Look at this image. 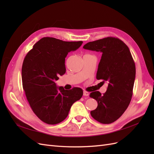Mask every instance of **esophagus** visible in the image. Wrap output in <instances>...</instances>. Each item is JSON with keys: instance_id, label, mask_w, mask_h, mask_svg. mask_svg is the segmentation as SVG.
Wrapping results in <instances>:
<instances>
[{"instance_id": "34e87169", "label": "esophagus", "mask_w": 154, "mask_h": 154, "mask_svg": "<svg viewBox=\"0 0 154 154\" xmlns=\"http://www.w3.org/2000/svg\"><path fill=\"white\" fill-rule=\"evenodd\" d=\"M88 95H89V93H88L87 91H83V96H88Z\"/></svg>"}]
</instances>
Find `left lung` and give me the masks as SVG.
<instances>
[{
    "label": "left lung",
    "mask_w": 154,
    "mask_h": 154,
    "mask_svg": "<svg viewBox=\"0 0 154 154\" xmlns=\"http://www.w3.org/2000/svg\"><path fill=\"white\" fill-rule=\"evenodd\" d=\"M83 48L102 53L96 78L108 82L103 94L92 92L90 97L97 102L91 112L92 117L103 124H110L119 118L127 110L133 94L136 66L128 46L115 37L90 42Z\"/></svg>",
    "instance_id": "obj_1"
}]
</instances>
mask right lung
<instances>
[{
    "label": "right lung",
    "mask_w": 154,
    "mask_h": 154,
    "mask_svg": "<svg viewBox=\"0 0 154 154\" xmlns=\"http://www.w3.org/2000/svg\"><path fill=\"white\" fill-rule=\"evenodd\" d=\"M82 43L44 37L33 45L24 60L23 88L33 112L45 123L63 122L72 105L83 96L80 88L68 91L57 87L55 83L66 72L65 60L68 53L76 51Z\"/></svg>",
    "instance_id": "right-lung-1"
}]
</instances>
